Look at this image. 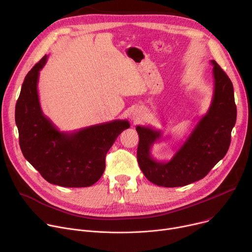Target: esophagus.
<instances>
[{
	"mask_svg": "<svg viewBox=\"0 0 252 252\" xmlns=\"http://www.w3.org/2000/svg\"><path fill=\"white\" fill-rule=\"evenodd\" d=\"M140 117H142V112H141L140 110L135 109V110L133 111V113H132V119H133L134 121H138V120L140 119Z\"/></svg>",
	"mask_w": 252,
	"mask_h": 252,
	"instance_id": "1",
	"label": "esophagus"
}]
</instances>
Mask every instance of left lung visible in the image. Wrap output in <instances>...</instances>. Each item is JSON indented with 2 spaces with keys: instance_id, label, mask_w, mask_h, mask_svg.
<instances>
[{
  "instance_id": "left-lung-1",
  "label": "left lung",
  "mask_w": 252,
  "mask_h": 252,
  "mask_svg": "<svg viewBox=\"0 0 252 252\" xmlns=\"http://www.w3.org/2000/svg\"><path fill=\"white\" fill-rule=\"evenodd\" d=\"M211 63L215 78L211 106L170 161L160 162L151 156V148L162 138V132L149 126L136 127L139 167L157 186L175 188L199 181L225 156L229 148L236 121L233 86L221 67L215 61Z\"/></svg>"
}]
</instances>
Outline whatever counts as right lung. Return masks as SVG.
Here are the masks:
<instances>
[{
    "mask_svg": "<svg viewBox=\"0 0 252 252\" xmlns=\"http://www.w3.org/2000/svg\"><path fill=\"white\" fill-rule=\"evenodd\" d=\"M44 56L27 74L16 104V124L24 157L48 183L65 188L90 187L105 170L106 154L127 120H113L73 132H61L40 108L37 81Z\"/></svg>",
    "mask_w": 252,
    "mask_h": 252,
    "instance_id": "1",
    "label": "right lung"
}]
</instances>
